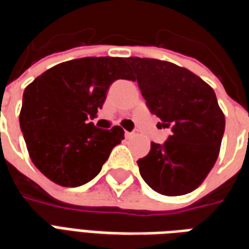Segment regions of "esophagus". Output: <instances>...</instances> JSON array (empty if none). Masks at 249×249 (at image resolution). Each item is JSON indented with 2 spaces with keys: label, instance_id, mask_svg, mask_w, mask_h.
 Instances as JSON below:
<instances>
[{
  "label": "esophagus",
  "instance_id": "esophagus-1",
  "mask_svg": "<svg viewBox=\"0 0 249 249\" xmlns=\"http://www.w3.org/2000/svg\"><path fill=\"white\" fill-rule=\"evenodd\" d=\"M125 137H126V139H132V137H133V133H132V132H125Z\"/></svg>",
  "mask_w": 249,
  "mask_h": 249
}]
</instances>
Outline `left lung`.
I'll return each mask as SVG.
<instances>
[{"label": "left lung", "instance_id": "1", "mask_svg": "<svg viewBox=\"0 0 249 249\" xmlns=\"http://www.w3.org/2000/svg\"><path fill=\"white\" fill-rule=\"evenodd\" d=\"M146 107L172 133L164 144L152 142L140 159L141 178L167 196L192 192L219 157L225 119L213 89L185 68L155 58H126Z\"/></svg>", "mask_w": 249, "mask_h": 249}]
</instances>
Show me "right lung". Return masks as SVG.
Listing matches in <instances>:
<instances>
[{
  "label": "right lung",
  "instance_id": "add662e5",
  "mask_svg": "<svg viewBox=\"0 0 249 249\" xmlns=\"http://www.w3.org/2000/svg\"><path fill=\"white\" fill-rule=\"evenodd\" d=\"M130 77L126 58L84 57L53 66L26 87L19 126L41 173L71 188L97 176L124 130L101 129L88 119L103 108L116 80Z\"/></svg>",
  "mask_w": 249,
  "mask_h": 249
}]
</instances>
